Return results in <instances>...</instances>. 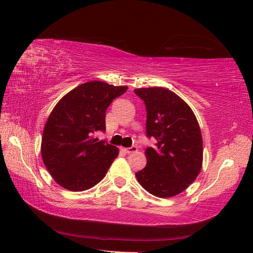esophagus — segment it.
I'll list each match as a JSON object with an SVG mask.
<instances>
[{
    "label": "esophagus",
    "mask_w": 253,
    "mask_h": 253,
    "mask_svg": "<svg viewBox=\"0 0 253 253\" xmlns=\"http://www.w3.org/2000/svg\"><path fill=\"white\" fill-rule=\"evenodd\" d=\"M123 151L125 153H132V152H136L137 151V147L136 146H132L130 148H123Z\"/></svg>",
    "instance_id": "34e87169"
}]
</instances>
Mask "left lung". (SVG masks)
Masks as SVG:
<instances>
[{"label": "left lung", "instance_id": "1", "mask_svg": "<svg viewBox=\"0 0 253 253\" xmlns=\"http://www.w3.org/2000/svg\"><path fill=\"white\" fill-rule=\"evenodd\" d=\"M147 109V137L157 139L146 149L147 165L137 180L151 195L174 197L192 184L202 168V136L196 115L169 89H135Z\"/></svg>", "mask_w": 253, "mask_h": 253}]
</instances>
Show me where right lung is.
I'll use <instances>...</instances> for the list:
<instances>
[{
  "instance_id": "obj_1",
  "label": "right lung",
  "mask_w": 253,
  "mask_h": 253,
  "mask_svg": "<svg viewBox=\"0 0 253 253\" xmlns=\"http://www.w3.org/2000/svg\"><path fill=\"white\" fill-rule=\"evenodd\" d=\"M102 82H89L64 95L45 123L41 155L58 185L84 191L100 182L118 155V149L93 138L105 130V112L127 91Z\"/></svg>"
}]
</instances>
